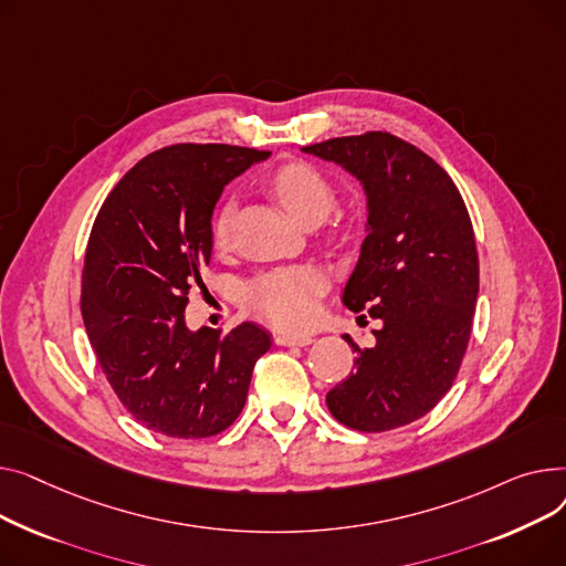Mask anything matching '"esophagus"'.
<instances>
[{
	"mask_svg": "<svg viewBox=\"0 0 566 566\" xmlns=\"http://www.w3.org/2000/svg\"><path fill=\"white\" fill-rule=\"evenodd\" d=\"M274 343L281 345V347H306L313 343V336H306V334H279L274 336Z\"/></svg>",
	"mask_w": 566,
	"mask_h": 566,
	"instance_id": "esophagus-1",
	"label": "esophagus"
}]
</instances>
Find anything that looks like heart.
I'll use <instances>...</instances> for the list:
<instances>
[{
    "instance_id": "obj_1",
    "label": "heart",
    "mask_w": 566,
    "mask_h": 566,
    "mask_svg": "<svg viewBox=\"0 0 566 566\" xmlns=\"http://www.w3.org/2000/svg\"><path fill=\"white\" fill-rule=\"evenodd\" d=\"M272 189L294 221L304 226L319 223L334 208V189L311 164L290 161L272 176ZM230 208L214 219V235L226 240ZM324 287V276L313 268H287L262 274L247 285V304L264 319L281 328H296L311 322L315 296Z\"/></svg>"
}]
</instances>
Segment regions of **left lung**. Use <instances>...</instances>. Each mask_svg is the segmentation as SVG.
<instances>
[{
	"mask_svg": "<svg viewBox=\"0 0 566 566\" xmlns=\"http://www.w3.org/2000/svg\"><path fill=\"white\" fill-rule=\"evenodd\" d=\"M334 161L365 193V240L343 304L381 322L375 347L328 390L334 418L358 431L409 424L439 405L467 352L480 290L475 235L450 176L388 132L302 148Z\"/></svg>",
	"mask_w": 566,
	"mask_h": 566,
	"instance_id": "8db88e82",
	"label": "left lung"
}]
</instances>
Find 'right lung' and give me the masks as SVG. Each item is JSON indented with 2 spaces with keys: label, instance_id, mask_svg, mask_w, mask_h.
<instances>
[{
  "label": "right lung",
  "instance_id": "right-lung-1",
  "mask_svg": "<svg viewBox=\"0 0 566 566\" xmlns=\"http://www.w3.org/2000/svg\"><path fill=\"white\" fill-rule=\"evenodd\" d=\"M268 150L178 144L144 157L99 208L82 272V317L123 407L174 439L214 437L244 409L272 338L253 322L228 334L185 324L187 292L212 255L223 187Z\"/></svg>",
  "mask_w": 566,
  "mask_h": 566
}]
</instances>
